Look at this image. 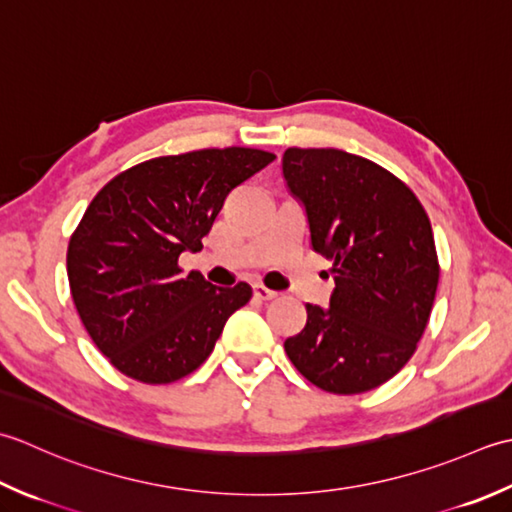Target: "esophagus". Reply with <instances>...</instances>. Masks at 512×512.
<instances>
[{"label":"esophagus","mask_w":512,"mask_h":512,"mask_svg":"<svg viewBox=\"0 0 512 512\" xmlns=\"http://www.w3.org/2000/svg\"><path fill=\"white\" fill-rule=\"evenodd\" d=\"M276 296H278V291H271L265 285H254V298L256 300L267 302V300H274Z\"/></svg>","instance_id":"1"}]
</instances>
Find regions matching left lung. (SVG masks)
Masks as SVG:
<instances>
[{"instance_id": "8db88e82", "label": "left lung", "mask_w": 512, "mask_h": 512, "mask_svg": "<svg viewBox=\"0 0 512 512\" xmlns=\"http://www.w3.org/2000/svg\"><path fill=\"white\" fill-rule=\"evenodd\" d=\"M283 176L336 274L329 309L307 302L287 356L322 391H371L411 360L431 316L440 265L429 216L391 172L342 150L289 148Z\"/></svg>"}]
</instances>
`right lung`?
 Here are the masks:
<instances>
[{"instance_id": "1", "label": "right lung", "mask_w": 512, "mask_h": 512, "mask_svg": "<svg viewBox=\"0 0 512 512\" xmlns=\"http://www.w3.org/2000/svg\"><path fill=\"white\" fill-rule=\"evenodd\" d=\"M252 148L159 156L92 198L68 245V280L83 327L112 367L170 384L210 356L252 287H214L179 256L201 249L225 196L274 161Z\"/></svg>"}]
</instances>
